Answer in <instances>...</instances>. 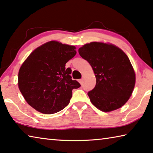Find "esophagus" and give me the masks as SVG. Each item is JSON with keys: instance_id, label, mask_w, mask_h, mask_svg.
Segmentation results:
<instances>
[{"instance_id": "34e87169", "label": "esophagus", "mask_w": 153, "mask_h": 153, "mask_svg": "<svg viewBox=\"0 0 153 153\" xmlns=\"http://www.w3.org/2000/svg\"><path fill=\"white\" fill-rule=\"evenodd\" d=\"M79 83H80L81 84H82V83H83V79H79Z\"/></svg>"}]
</instances>
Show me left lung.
I'll return each instance as SVG.
<instances>
[{
	"label": "left lung",
	"instance_id": "obj_1",
	"mask_svg": "<svg viewBox=\"0 0 153 153\" xmlns=\"http://www.w3.org/2000/svg\"><path fill=\"white\" fill-rule=\"evenodd\" d=\"M79 54L89 62L96 85L88 95L97 108L108 112L129 100L135 83V74L129 58L112 44L91 42L79 48Z\"/></svg>",
	"mask_w": 153,
	"mask_h": 153
}]
</instances>
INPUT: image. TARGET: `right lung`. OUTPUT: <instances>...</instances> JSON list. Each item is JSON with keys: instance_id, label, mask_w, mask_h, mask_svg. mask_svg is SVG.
<instances>
[{"instance_id": "obj_1", "label": "right lung", "mask_w": 153, "mask_h": 153, "mask_svg": "<svg viewBox=\"0 0 153 153\" xmlns=\"http://www.w3.org/2000/svg\"><path fill=\"white\" fill-rule=\"evenodd\" d=\"M76 54L75 46L52 41L28 56L18 73V87L31 107L52 114L69 103L72 90L81 86L71 79V68H65Z\"/></svg>"}]
</instances>
